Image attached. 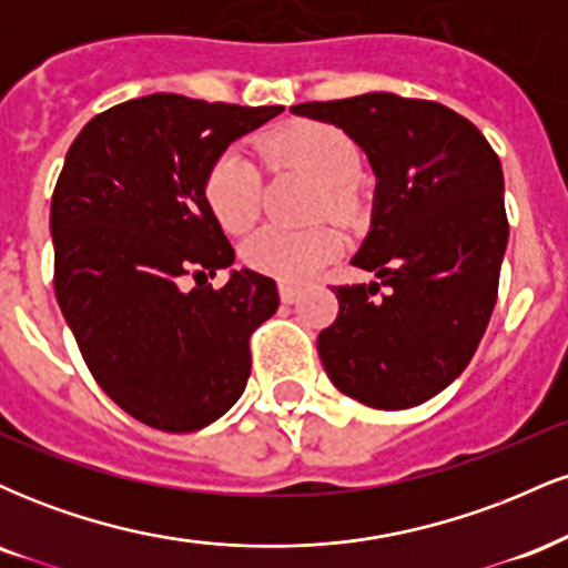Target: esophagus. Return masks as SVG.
Wrapping results in <instances>:
<instances>
[{
    "mask_svg": "<svg viewBox=\"0 0 568 568\" xmlns=\"http://www.w3.org/2000/svg\"><path fill=\"white\" fill-rule=\"evenodd\" d=\"M277 291H280V302L283 304H293L298 296H302V288H298V285H291V283H280Z\"/></svg>",
    "mask_w": 568,
    "mask_h": 568,
    "instance_id": "obj_1",
    "label": "esophagus"
}]
</instances>
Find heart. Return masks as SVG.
<instances>
[{
  "instance_id": "1",
  "label": "heart",
  "mask_w": 568,
  "mask_h": 568,
  "mask_svg": "<svg viewBox=\"0 0 568 568\" xmlns=\"http://www.w3.org/2000/svg\"><path fill=\"white\" fill-rule=\"evenodd\" d=\"M258 152L277 168H296L321 184L317 207L347 219L355 213L357 194L352 181L361 173V149L342 128L315 120H293L258 139ZM262 173L240 149H224L202 175V197L216 224L230 234H243L262 213ZM344 240L334 226L310 230L264 226L245 240L243 264L258 275L304 283L342 253Z\"/></svg>"
}]
</instances>
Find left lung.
<instances>
[{
    "instance_id": "1",
    "label": "left lung",
    "mask_w": 568,
    "mask_h": 568,
    "mask_svg": "<svg viewBox=\"0 0 568 568\" xmlns=\"http://www.w3.org/2000/svg\"><path fill=\"white\" fill-rule=\"evenodd\" d=\"M291 112L342 128L379 179L374 226L352 258L379 283L336 285L323 366L363 406H419L467 368L497 304L510 234L497 152L470 120L422 98L366 93Z\"/></svg>"
}]
</instances>
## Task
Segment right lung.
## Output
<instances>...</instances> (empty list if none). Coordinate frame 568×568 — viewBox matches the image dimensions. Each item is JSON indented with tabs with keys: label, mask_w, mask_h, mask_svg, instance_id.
<instances>
[{
	"label": "right lung",
	"mask_w": 568,
	"mask_h": 568,
	"mask_svg": "<svg viewBox=\"0 0 568 568\" xmlns=\"http://www.w3.org/2000/svg\"><path fill=\"white\" fill-rule=\"evenodd\" d=\"M283 106L154 93L95 114L69 146L50 205L58 304L93 379L162 433L226 414L251 376L253 331L277 312L272 277L234 262L202 197L211 160Z\"/></svg>",
	"instance_id": "add662e5"
}]
</instances>
